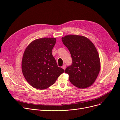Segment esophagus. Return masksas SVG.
Masks as SVG:
<instances>
[{"label": "esophagus", "mask_w": 120, "mask_h": 120, "mask_svg": "<svg viewBox=\"0 0 120 120\" xmlns=\"http://www.w3.org/2000/svg\"><path fill=\"white\" fill-rule=\"evenodd\" d=\"M66 65H64L63 66H62V68L64 69V70H65V69H66Z\"/></svg>", "instance_id": "esophagus-1"}]
</instances>
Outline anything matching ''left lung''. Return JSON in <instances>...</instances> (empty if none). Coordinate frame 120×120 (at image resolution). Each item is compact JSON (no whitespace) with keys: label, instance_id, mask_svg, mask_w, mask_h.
<instances>
[{"label":"left lung","instance_id":"8db88e82","mask_svg":"<svg viewBox=\"0 0 120 120\" xmlns=\"http://www.w3.org/2000/svg\"><path fill=\"white\" fill-rule=\"evenodd\" d=\"M62 42L70 51L72 64L65 72L74 86L86 89L93 84L101 70L99 53L94 44L87 37L78 35H67Z\"/></svg>","mask_w":120,"mask_h":120}]
</instances>
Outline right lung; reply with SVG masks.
Segmentation results:
<instances>
[{
  "label": "right lung",
  "instance_id": "obj_1",
  "mask_svg": "<svg viewBox=\"0 0 120 120\" xmlns=\"http://www.w3.org/2000/svg\"><path fill=\"white\" fill-rule=\"evenodd\" d=\"M56 39L44 37L36 39L26 47L21 63L23 74L35 89H48L65 71L58 67L52 52Z\"/></svg>",
  "mask_w": 120,
  "mask_h": 120
}]
</instances>
